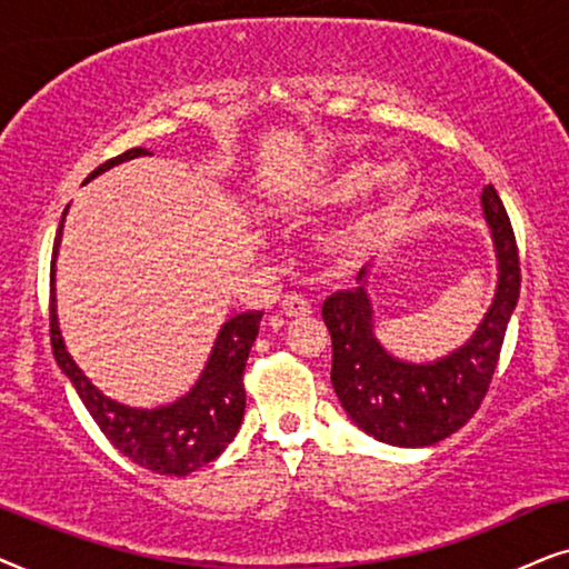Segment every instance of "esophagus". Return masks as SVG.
<instances>
[{"mask_svg": "<svg viewBox=\"0 0 569 569\" xmlns=\"http://www.w3.org/2000/svg\"><path fill=\"white\" fill-rule=\"evenodd\" d=\"M280 312L286 317H307L312 315V305L305 297H299V293H291V297L280 301Z\"/></svg>", "mask_w": 569, "mask_h": 569, "instance_id": "obj_1", "label": "esophagus"}]
</instances>
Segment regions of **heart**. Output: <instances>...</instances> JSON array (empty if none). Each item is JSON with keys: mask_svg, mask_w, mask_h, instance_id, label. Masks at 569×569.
I'll use <instances>...</instances> for the list:
<instances>
[{"mask_svg": "<svg viewBox=\"0 0 569 569\" xmlns=\"http://www.w3.org/2000/svg\"><path fill=\"white\" fill-rule=\"evenodd\" d=\"M413 169L406 161H388L380 169H372V163L353 161L343 163L338 169L325 173L301 197V206L307 210H336L346 202H351L356 194H361L369 187L367 208L361 210V218L346 231L343 241H359L372 226L390 213L403 197L411 192Z\"/></svg>", "mask_w": 569, "mask_h": 569, "instance_id": "1", "label": "heart"}]
</instances>
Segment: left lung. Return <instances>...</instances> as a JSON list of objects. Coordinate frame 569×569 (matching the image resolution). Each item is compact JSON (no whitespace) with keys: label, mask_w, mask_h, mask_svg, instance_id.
I'll list each match as a JSON object with an SVG mask.
<instances>
[{"label":"left lung","mask_w":569,"mask_h":569,"mask_svg":"<svg viewBox=\"0 0 569 569\" xmlns=\"http://www.w3.org/2000/svg\"><path fill=\"white\" fill-rule=\"evenodd\" d=\"M497 254V291L471 340L437 361L396 359L375 338L367 268L351 291L325 299L322 320L332 338V390L348 419L380 442L396 448H427L458 431L479 411L495 375L507 322L520 297V260L515 233L497 189L481 192Z\"/></svg>","instance_id":"8db88e82"}]
</instances>
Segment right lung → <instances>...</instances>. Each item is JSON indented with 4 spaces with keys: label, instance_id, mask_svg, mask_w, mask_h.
<instances>
[{
    "label": "right lung",
    "instance_id": "1",
    "mask_svg": "<svg viewBox=\"0 0 569 569\" xmlns=\"http://www.w3.org/2000/svg\"><path fill=\"white\" fill-rule=\"evenodd\" d=\"M138 156H150L146 148H132L111 161L98 166L90 173L96 179L98 173L109 171L111 166L130 161ZM67 216V210H64ZM64 216L59 221L57 239H54V254H51V351L59 369L70 377L72 388L78 390L82 403H86L88 413L101 427L106 439L117 448L121 456H127L132 463L153 473L163 476H187L202 468L210 460H216L221 452L229 448V442L237 437L244 419L247 392H244V367L252 351V343L260 332L262 312H241L223 322L221 332H218L213 353L202 369L200 380L194 388L187 392L184 398L173 400L169 406L153 408H130L121 406L117 400L106 398L101 390L93 388L82 369L72 361L67 353V346L62 340V330H59L57 320V297H54V264L59 241H62V226Z\"/></svg>",
    "mask_w": 569,
    "mask_h": 569
}]
</instances>
